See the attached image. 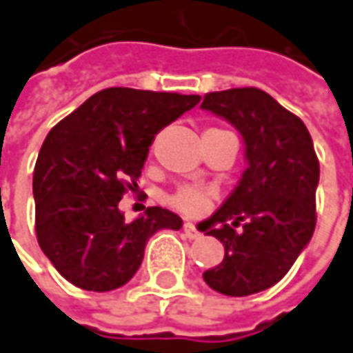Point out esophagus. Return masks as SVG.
<instances>
[{
  "instance_id": "34e87169",
  "label": "esophagus",
  "mask_w": 353,
  "mask_h": 353,
  "mask_svg": "<svg viewBox=\"0 0 353 353\" xmlns=\"http://www.w3.org/2000/svg\"><path fill=\"white\" fill-rule=\"evenodd\" d=\"M182 231H184V235H186L188 239H198L200 235H202V233L196 229L194 223H184V225H182Z\"/></svg>"
}]
</instances>
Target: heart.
Listing matches in <instances>:
<instances>
[{
    "label": "heart",
    "instance_id": "heart-1",
    "mask_svg": "<svg viewBox=\"0 0 353 353\" xmlns=\"http://www.w3.org/2000/svg\"><path fill=\"white\" fill-rule=\"evenodd\" d=\"M169 204L184 215H200L210 205V194L196 186H181L171 194Z\"/></svg>",
    "mask_w": 353,
    "mask_h": 353
}]
</instances>
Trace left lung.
Wrapping results in <instances>:
<instances>
[{
  "label": "left lung",
  "mask_w": 353,
  "mask_h": 353,
  "mask_svg": "<svg viewBox=\"0 0 353 353\" xmlns=\"http://www.w3.org/2000/svg\"><path fill=\"white\" fill-rule=\"evenodd\" d=\"M204 110L229 120L247 145V171L200 231L225 247L223 262L204 272L215 292L245 297L290 272L316 225L319 159L299 116L256 87L205 93Z\"/></svg>",
  "instance_id": "1"
}]
</instances>
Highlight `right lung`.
I'll list each match as a JSON object with an SVG mask.
<instances>
[{
    "label": "right lung",
    "instance_id": "right-lung-1",
    "mask_svg": "<svg viewBox=\"0 0 353 353\" xmlns=\"http://www.w3.org/2000/svg\"><path fill=\"white\" fill-rule=\"evenodd\" d=\"M198 94L110 87L50 130L34 165V227L42 252L73 285L110 292L138 272L149 237L182 219L153 205L126 221L118 202L138 188L155 134Z\"/></svg>",
    "mask_w": 353,
    "mask_h": 353
}]
</instances>
